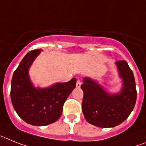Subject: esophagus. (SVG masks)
<instances>
[{
    "mask_svg": "<svg viewBox=\"0 0 146 146\" xmlns=\"http://www.w3.org/2000/svg\"><path fill=\"white\" fill-rule=\"evenodd\" d=\"M81 85H82V82H81L80 79L78 78V80H77V82H76V87L79 88V87H81Z\"/></svg>",
    "mask_w": 146,
    "mask_h": 146,
    "instance_id": "34e87169",
    "label": "esophagus"
}]
</instances>
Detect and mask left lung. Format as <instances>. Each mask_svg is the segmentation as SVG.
Masks as SVG:
<instances>
[{
	"instance_id": "8db88e82",
	"label": "left lung",
	"mask_w": 146,
	"mask_h": 146,
	"mask_svg": "<svg viewBox=\"0 0 146 146\" xmlns=\"http://www.w3.org/2000/svg\"><path fill=\"white\" fill-rule=\"evenodd\" d=\"M123 81L121 90L110 94L96 81L84 77L81 88L84 92L82 111L86 120L101 128L115 127L122 123L132 111L137 90L134 74L126 61L115 62Z\"/></svg>"
}]
</instances>
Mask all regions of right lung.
Here are the masks:
<instances>
[{
    "mask_svg": "<svg viewBox=\"0 0 146 146\" xmlns=\"http://www.w3.org/2000/svg\"><path fill=\"white\" fill-rule=\"evenodd\" d=\"M42 51L29 52L14 72L11 100L20 117L33 126H42L56 122L62 113L64 102L76 87L75 78L64 83H56L47 88L35 87L29 77V68Z\"/></svg>",
    "mask_w": 146,
    "mask_h": 146,
    "instance_id": "obj_1",
    "label": "right lung"
}]
</instances>
